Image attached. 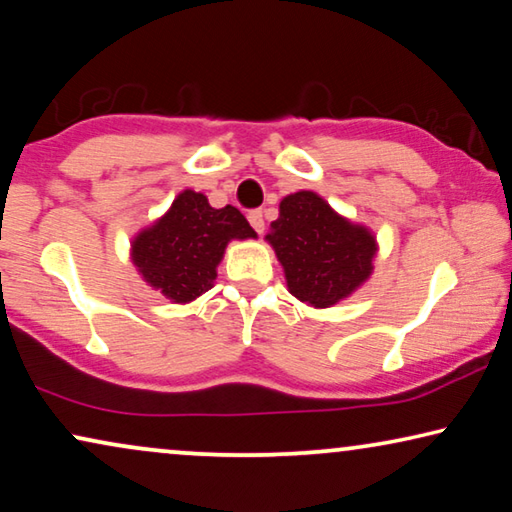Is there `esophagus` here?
I'll return each instance as SVG.
<instances>
[{
  "label": "esophagus",
  "instance_id": "obj_1",
  "mask_svg": "<svg viewBox=\"0 0 512 512\" xmlns=\"http://www.w3.org/2000/svg\"><path fill=\"white\" fill-rule=\"evenodd\" d=\"M247 219H249L251 228H254L256 233H263V230H265V221H263V212H261V209H251Z\"/></svg>",
  "mask_w": 512,
  "mask_h": 512
}]
</instances>
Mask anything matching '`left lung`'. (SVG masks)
Listing matches in <instances>:
<instances>
[{
    "instance_id": "obj_1",
    "label": "left lung",
    "mask_w": 512,
    "mask_h": 512,
    "mask_svg": "<svg viewBox=\"0 0 512 512\" xmlns=\"http://www.w3.org/2000/svg\"><path fill=\"white\" fill-rule=\"evenodd\" d=\"M282 263L291 296L312 307H331L352 296L373 272L375 235L340 216L314 191L279 202V219L265 235Z\"/></svg>"
}]
</instances>
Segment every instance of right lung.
<instances>
[{"label":"right lung","instance_id":"1","mask_svg":"<svg viewBox=\"0 0 512 512\" xmlns=\"http://www.w3.org/2000/svg\"><path fill=\"white\" fill-rule=\"evenodd\" d=\"M249 237L256 230L240 209H214L207 195L186 188L153 226L139 230L130 256L146 284L184 305L212 289L228 242Z\"/></svg>","mask_w":512,"mask_h":512}]
</instances>
